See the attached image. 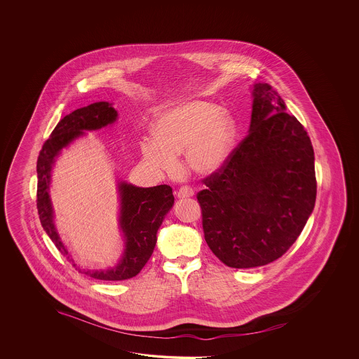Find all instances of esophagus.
<instances>
[{
	"label": "esophagus",
	"instance_id": "34e87169",
	"mask_svg": "<svg viewBox=\"0 0 359 359\" xmlns=\"http://www.w3.org/2000/svg\"><path fill=\"white\" fill-rule=\"evenodd\" d=\"M192 195H194V190H192V187L187 186V184H183L177 191V196L180 198H191Z\"/></svg>",
	"mask_w": 359,
	"mask_h": 359
}]
</instances>
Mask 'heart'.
<instances>
[{
    "instance_id": "b5f03b06",
    "label": "heart",
    "mask_w": 359,
    "mask_h": 359,
    "mask_svg": "<svg viewBox=\"0 0 359 359\" xmlns=\"http://www.w3.org/2000/svg\"><path fill=\"white\" fill-rule=\"evenodd\" d=\"M155 140L142 144L146 161L173 175L177 156L186 153L187 164L201 175L217 172L226 163L236 137L231 115L213 102L191 101L163 111L154 123Z\"/></svg>"
}]
</instances>
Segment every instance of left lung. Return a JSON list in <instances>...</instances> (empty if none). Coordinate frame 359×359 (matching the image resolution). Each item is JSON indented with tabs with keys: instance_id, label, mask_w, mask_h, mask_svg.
Returning a JSON list of instances; mask_svg holds the SVG:
<instances>
[{
	"instance_id": "obj_1",
	"label": "left lung",
	"mask_w": 359,
	"mask_h": 359,
	"mask_svg": "<svg viewBox=\"0 0 359 359\" xmlns=\"http://www.w3.org/2000/svg\"><path fill=\"white\" fill-rule=\"evenodd\" d=\"M249 135L196 198L206 244L232 268L266 266L297 241L312 213L317 181L312 142L267 83L254 86Z\"/></svg>"
}]
</instances>
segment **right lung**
<instances>
[{"label":"right lung","mask_w":359,"mask_h":359,"mask_svg":"<svg viewBox=\"0 0 359 359\" xmlns=\"http://www.w3.org/2000/svg\"><path fill=\"white\" fill-rule=\"evenodd\" d=\"M116 110L107 102L100 101L88 107L76 109L65 115L50 138L45 141L37 161V209L39 221L48 237L64 257H69L68 250L61 243L55 229L54 212L48 196L50 172L55 158L61 149L68 146L73 140L83 135V130H99L116 119ZM122 209L121 229L126 237V250L118 266L105 271L79 269L81 273L104 281H122L140 273L147 260L150 259L156 244V232L161 227L165 214L173 206L175 196L168 184L154 187H136L127 183L119 184ZM73 260V259H70ZM76 267V264H73Z\"/></svg>","instance_id":"obj_1"}]
</instances>
